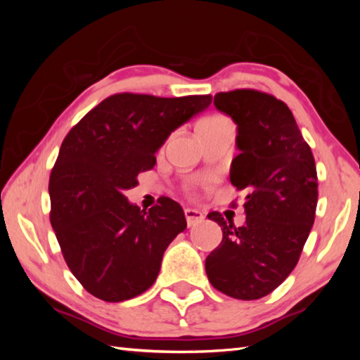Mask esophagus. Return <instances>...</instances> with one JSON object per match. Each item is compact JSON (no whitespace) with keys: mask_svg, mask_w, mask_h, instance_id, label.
I'll use <instances>...</instances> for the list:
<instances>
[{"mask_svg":"<svg viewBox=\"0 0 360 360\" xmlns=\"http://www.w3.org/2000/svg\"><path fill=\"white\" fill-rule=\"evenodd\" d=\"M184 214H186L188 227H193V225L203 222V219H205V214H203L202 211L193 210V208H187V210L184 211Z\"/></svg>","mask_w":360,"mask_h":360,"instance_id":"34e87169","label":"esophagus"}]
</instances>
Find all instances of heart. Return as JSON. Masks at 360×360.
Listing matches in <instances>:
<instances>
[{
    "label": "heart",
    "instance_id": "obj_1",
    "mask_svg": "<svg viewBox=\"0 0 360 360\" xmlns=\"http://www.w3.org/2000/svg\"><path fill=\"white\" fill-rule=\"evenodd\" d=\"M224 122H227V119L221 117V115H211V117H206V119H203L202 122H200V124L197 125V130H200V129H210V127L224 124Z\"/></svg>",
    "mask_w": 360,
    "mask_h": 360
}]
</instances>
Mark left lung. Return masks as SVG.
Returning a JSON list of instances; mask_svg holds the SVG:
<instances>
[{"instance_id":"8db88e82","label":"left lung","mask_w":360,"mask_h":360,"mask_svg":"<svg viewBox=\"0 0 360 360\" xmlns=\"http://www.w3.org/2000/svg\"><path fill=\"white\" fill-rule=\"evenodd\" d=\"M214 106L236 124L230 182L245 193L246 222L235 227L210 212L222 241L206 257V275L225 295L257 300L290 275L308 240L318 205L316 163L281 100L241 89L217 94Z\"/></svg>"}]
</instances>
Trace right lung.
I'll list each match as a JSON object with an SVG mask.
<instances>
[{
  "instance_id": "right-lung-1",
  "label": "right lung",
  "mask_w": 360,
  "mask_h": 360,
  "mask_svg": "<svg viewBox=\"0 0 360 360\" xmlns=\"http://www.w3.org/2000/svg\"><path fill=\"white\" fill-rule=\"evenodd\" d=\"M211 95L160 98L117 94L87 112L63 139L49 179L51 224L72 275L105 302L148 290L162 257L187 227L181 205L162 197L146 212L125 191L154 168L172 133L205 111Z\"/></svg>"
}]
</instances>
